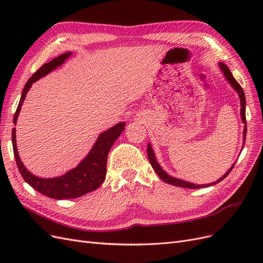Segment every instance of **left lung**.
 <instances>
[{"instance_id":"obj_1","label":"left lung","mask_w":263,"mask_h":263,"mask_svg":"<svg viewBox=\"0 0 263 263\" xmlns=\"http://www.w3.org/2000/svg\"><path fill=\"white\" fill-rule=\"evenodd\" d=\"M219 67L222 71V73H224V76L226 77V80L230 83V85H232L234 89L237 91L238 95H239V99H240V105H241V108H240V115H241V121L242 123L245 124V128H243V145H245V141H246V134H247V121H246V98H245V92L242 90V87L240 86V84L238 83L236 81V79L233 77L232 72H230L229 68L225 65V63L222 62H219ZM147 155H148V159L150 161V164L151 166H153L154 170L156 171V173L159 176V178H160L162 181H164L165 183H169V184H172L174 186H180V187H185V189H201V187H208V186H211V185H214L216 184V183L220 182L221 180H224L228 174L230 173V171L233 170V168L235 166V163L230 166V169L222 176L219 180H217L216 182H213V183H210V184H203V185H197V184H194V183H190V182H186V181H183V180H180V179H177V178H173L171 176H169L168 173L164 172L162 170V168L160 166V164L158 163L157 159L155 157V153L153 148H151L150 144L148 145L147 147Z\"/></svg>"}]
</instances>
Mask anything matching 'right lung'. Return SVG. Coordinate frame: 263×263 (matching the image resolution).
Segmentation results:
<instances>
[{
	"mask_svg": "<svg viewBox=\"0 0 263 263\" xmlns=\"http://www.w3.org/2000/svg\"><path fill=\"white\" fill-rule=\"evenodd\" d=\"M70 55L71 52H66L63 54H60L59 57L53 58L51 61L43 65L29 78V80L25 84V87L23 89L18 106L16 108V112L14 114L13 123L15 125H16L23 102L25 100L26 94L30 89L31 84L39 80L41 78L45 77L46 74L51 72V71L57 67L61 66ZM124 129L125 123H118L117 125L113 126L112 128L102 133L98 140L95 141V144L89 155L78 164L77 168L70 170L66 174H63V176L58 178H38L34 176V174H31L25 166H24L17 153L16 136H15V135H16L15 134L16 133V129L15 128L12 129V144L14 150V157L15 160H16L17 168L20 170V173L22 174L23 179L25 180L31 187L36 190L37 192L48 197L55 198V200L77 198L97 190L102 184L103 181L105 180L107 155L110 148L114 145V142Z\"/></svg>",
	"mask_w": 263,
	"mask_h": 263,
	"instance_id": "obj_1",
	"label": "right lung"
}]
</instances>
